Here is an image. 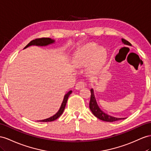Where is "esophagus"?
<instances>
[{
  "mask_svg": "<svg viewBox=\"0 0 151 151\" xmlns=\"http://www.w3.org/2000/svg\"><path fill=\"white\" fill-rule=\"evenodd\" d=\"M85 86H86V83L83 82V81H80V82H78L76 84L75 88L76 90H80L82 88L84 87Z\"/></svg>",
  "mask_w": 151,
  "mask_h": 151,
  "instance_id": "34e87169",
  "label": "esophagus"
}]
</instances>
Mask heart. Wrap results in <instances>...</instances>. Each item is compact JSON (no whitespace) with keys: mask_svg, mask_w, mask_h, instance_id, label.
<instances>
[{"mask_svg":"<svg viewBox=\"0 0 151 151\" xmlns=\"http://www.w3.org/2000/svg\"><path fill=\"white\" fill-rule=\"evenodd\" d=\"M92 65L99 68L103 64L106 59V51L105 48L98 49V46L94 43H89L81 48L76 54V60L80 64L86 63L91 58Z\"/></svg>","mask_w":151,"mask_h":151,"instance_id":"b5f03b06","label":"heart"}]
</instances>
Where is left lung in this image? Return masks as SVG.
Masks as SVG:
<instances>
[{"label": "left lung", "mask_w": 151, "mask_h": 151, "mask_svg": "<svg viewBox=\"0 0 151 151\" xmlns=\"http://www.w3.org/2000/svg\"><path fill=\"white\" fill-rule=\"evenodd\" d=\"M122 42L124 45L131 46V44L130 42L124 40V39H122ZM91 100L89 103V108L92 114H93L94 115H95L96 117L98 118L100 120H102V121H106V122H114V121H119V120H121V119H126V118L114 117H112V116H110L109 115L105 114V112H103V111L99 109V107L98 106L97 104V102H96L93 88H91Z\"/></svg>", "instance_id": "8db88e82"}]
</instances>
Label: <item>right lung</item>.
Segmentation results:
<instances>
[{
  "label": "right lung",
  "mask_w": 151,
  "mask_h": 151,
  "mask_svg": "<svg viewBox=\"0 0 151 151\" xmlns=\"http://www.w3.org/2000/svg\"><path fill=\"white\" fill-rule=\"evenodd\" d=\"M53 42H55V40H52V39L49 38V37L37 38V39H36V40H34L30 41L29 43L25 46L24 49L29 47V46H32V45L44 46H47L48 45L52 44V43H53ZM71 93H72V91H69L66 94H65L64 99H63V103H62V105L60 107L59 110L58 111L55 115H53L52 117H50L48 119L41 120V121H39V122H52V121H55V120H56L57 119L59 118L60 116L62 114H63L65 107V105H66L68 99L69 98V95H70Z\"/></svg>",
  "instance_id": "obj_1"
}]
</instances>
